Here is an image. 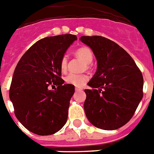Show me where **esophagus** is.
<instances>
[{"instance_id":"1","label":"esophagus","mask_w":154,"mask_h":154,"mask_svg":"<svg viewBox=\"0 0 154 154\" xmlns=\"http://www.w3.org/2000/svg\"><path fill=\"white\" fill-rule=\"evenodd\" d=\"M81 90H82V88H78V87H76L75 88V91H81Z\"/></svg>"}]
</instances>
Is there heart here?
Instances as JSON below:
<instances>
[{"mask_svg": "<svg viewBox=\"0 0 154 154\" xmlns=\"http://www.w3.org/2000/svg\"><path fill=\"white\" fill-rule=\"evenodd\" d=\"M77 57L81 59L86 63V68H90V64L93 61V53L90 48L87 47H82L78 48L75 52ZM59 67L63 73H66L68 68V58L66 55L63 56L60 60ZM88 80V77L85 74H75V73H69L66 76L65 81L66 84L74 85L76 87H82Z\"/></svg>", "mask_w": 154, "mask_h": 154, "instance_id": "b5f03b06", "label": "heart"}]
</instances>
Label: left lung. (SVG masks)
<instances>
[{
  "label": "left lung",
  "mask_w": 154,
  "mask_h": 154,
  "mask_svg": "<svg viewBox=\"0 0 154 154\" xmlns=\"http://www.w3.org/2000/svg\"><path fill=\"white\" fill-rule=\"evenodd\" d=\"M81 41L92 49L96 73L85 89V114L94 126L115 130L127 124L143 96L142 72L128 53L101 36H83Z\"/></svg>",
  "instance_id": "1"
}]
</instances>
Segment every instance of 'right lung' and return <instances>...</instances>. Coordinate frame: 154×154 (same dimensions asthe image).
I'll return each instance as SVG.
<instances>
[{
  "label": "right lung",
  "mask_w": 154,
  "mask_h": 154,
  "mask_svg": "<svg viewBox=\"0 0 154 154\" xmlns=\"http://www.w3.org/2000/svg\"><path fill=\"white\" fill-rule=\"evenodd\" d=\"M77 40L73 34L45 37L33 45L15 67L9 89L15 117L29 131L52 135L65 125L74 86L64 85L59 63ZM57 86L54 91L51 87Z\"/></svg>",
  "instance_id": "obj_1"
}]
</instances>
